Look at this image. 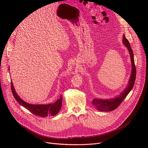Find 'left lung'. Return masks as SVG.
Wrapping results in <instances>:
<instances>
[{
	"mask_svg": "<svg viewBox=\"0 0 148 148\" xmlns=\"http://www.w3.org/2000/svg\"><path fill=\"white\" fill-rule=\"evenodd\" d=\"M123 43L124 46L127 48L128 50L129 51L130 57H131V61L132 64V69H131V75L128 81V86H126V88L119 95L115 98H110V99H98V98H94L92 103L94 105V106L97 108L98 111H111L114 110H115L120 103L122 102L123 99L126 97L130 92L132 89L135 81L136 78V67L135 66V62H134V53L132 52L131 45L129 43V41L126 39L125 36H123Z\"/></svg>",
	"mask_w": 148,
	"mask_h": 148,
	"instance_id": "8db88e82",
	"label": "left lung"
}]
</instances>
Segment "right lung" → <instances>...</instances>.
Returning <instances> with one entry per match:
<instances>
[{
    "label": "right lung",
    "instance_id": "1",
    "mask_svg": "<svg viewBox=\"0 0 148 148\" xmlns=\"http://www.w3.org/2000/svg\"><path fill=\"white\" fill-rule=\"evenodd\" d=\"M11 88L13 97L18 103L34 115L43 118L54 116L58 113L61 108L62 100L61 95H60V98L54 103L49 104H31L25 102L18 95L15 91L12 81H11Z\"/></svg>",
    "mask_w": 148,
    "mask_h": 148
}]
</instances>
